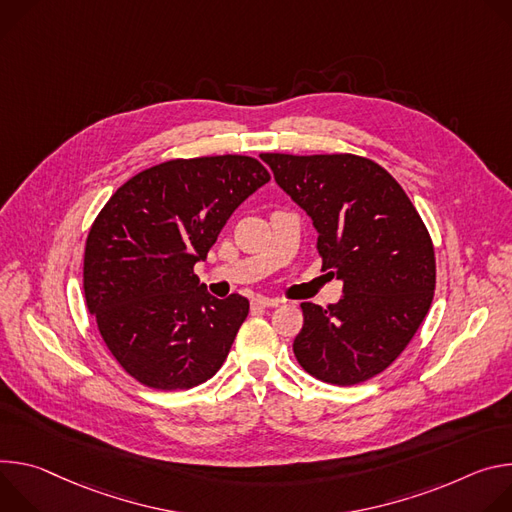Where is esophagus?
Segmentation results:
<instances>
[{"mask_svg":"<svg viewBox=\"0 0 512 512\" xmlns=\"http://www.w3.org/2000/svg\"><path fill=\"white\" fill-rule=\"evenodd\" d=\"M282 301L280 299H270V297H256L254 299V307H262V309H266V307H278Z\"/></svg>","mask_w":512,"mask_h":512,"instance_id":"34e87169","label":"esophagus"}]
</instances>
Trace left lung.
I'll list each match as a JSON object with an SVG mask.
<instances>
[{"label": "left lung", "instance_id": "left-lung-1", "mask_svg": "<svg viewBox=\"0 0 512 512\" xmlns=\"http://www.w3.org/2000/svg\"><path fill=\"white\" fill-rule=\"evenodd\" d=\"M311 219L323 268L344 282L335 305L303 303L295 356L315 378L352 386L409 346L435 291V252L411 199L356 154H260Z\"/></svg>", "mask_w": 512, "mask_h": 512}]
</instances>
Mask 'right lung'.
Segmentation results:
<instances>
[{
  "instance_id": "obj_1",
  "label": "right lung",
  "mask_w": 512,
  "mask_h": 512,
  "mask_svg": "<svg viewBox=\"0 0 512 512\" xmlns=\"http://www.w3.org/2000/svg\"><path fill=\"white\" fill-rule=\"evenodd\" d=\"M268 170L252 156L168 160L105 203L85 246L83 289L111 356L144 386L183 390L209 380L248 317L242 295L215 299L195 264Z\"/></svg>"
}]
</instances>
